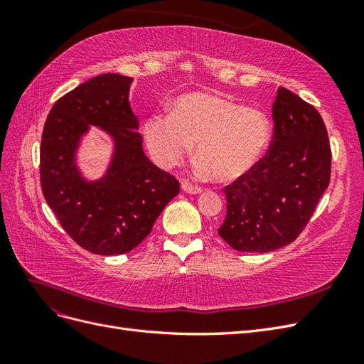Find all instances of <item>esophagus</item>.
<instances>
[{
    "instance_id": "1",
    "label": "esophagus",
    "mask_w": 364,
    "mask_h": 364,
    "mask_svg": "<svg viewBox=\"0 0 364 364\" xmlns=\"http://www.w3.org/2000/svg\"><path fill=\"white\" fill-rule=\"evenodd\" d=\"M181 186H182V190H183L185 193H188V194H200V193L203 191V190L200 188V186L191 185V183H188V182H182Z\"/></svg>"
}]
</instances>
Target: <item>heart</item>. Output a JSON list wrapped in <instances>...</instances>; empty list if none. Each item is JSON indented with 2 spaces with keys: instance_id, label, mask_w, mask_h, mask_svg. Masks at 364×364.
Here are the masks:
<instances>
[{
  "instance_id": "1",
  "label": "heart",
  "mask_w": 364,
  "mask_h": 364,
  "mask_svg": "<svg viewBox=\"0 0 364 364\" xmlns=\"http://www.w3.org/2000/svg\"><path fill=\"white\" fill-rule=\"evenodd\" d=\"M144 139L161 167L182 162L196 144L197 171L229 182L249 173L266 155L272 126L258 109L222 95L191 92L174 102L171 114L149 117Z\"/></svg>"
}]
</instances>
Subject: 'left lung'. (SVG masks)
I'll list each match as a JSON object with an SVG mask.
<instances>
[{
    "label": "left lung",
    "instance_id": "obj_1",
    "mask_svg": "<svg viewBox=\"0 0 364 364\" xmlns=\"http://www.w3.org/2000/svg\"><path fill=\"white\" fill-rule=\"evenodd\" d=\"M269 153L225 188L218 235L240 252L266 253L290 245L311 218L331 178V149L316 107L285 87L272 106Z\"/></svg>",
    "mask_w": 364,
    "mask_h": 364
}]
</instances>
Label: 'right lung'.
<instances>
[{
    "instance_id": "obj_1",
    "label": "right lung",
    "mask_w": 364,
    "mask_h": 364,
    "mask_svg": "<svg viewBox=\"0 0 364 364\" xmlns=\"http://www.w3.org/2000/svg\"><path fill=\"white\" fill-rule=\"evenodd\" d=\"M132 77H92L54 103L41 141V186L48 206L77 245L97 255H121L150 232L179 182L142 149L138 118L129 103ZM112 138L105 173L87 180L78 149L90 126Z\"/></svg>"
}]
</instances>
